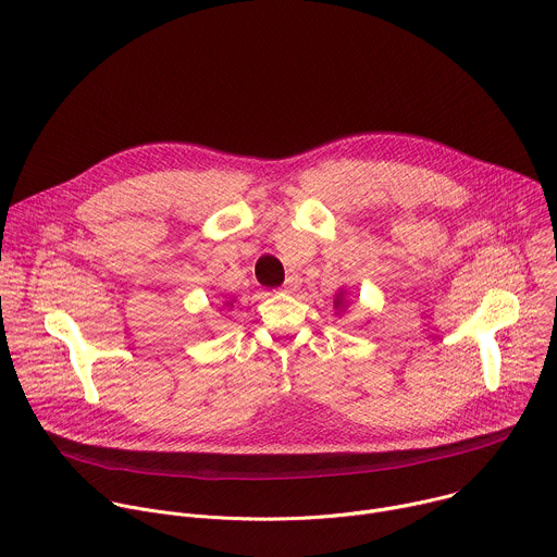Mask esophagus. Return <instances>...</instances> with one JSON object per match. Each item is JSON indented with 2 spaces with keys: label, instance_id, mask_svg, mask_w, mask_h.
Returning <instances> with one entry per match:
<instances>
[{
  "label": "esophagus",
  "instance_id": "34e87169",
  "mask_svg": "<svg viewBox=\"0 0 557 557\" xmlns=\"http://www.w3.org/2000/svg\"><path fill=\"white\" fill-rule=\"evenodd\" d=\"M299 286H301V280H299V277H297V275H288V277H286V282H284V286H282V288H284V290H286V293H295V290H297V288H299Z\"/></svg>",
  "mask_w": 557,
  "mask_h": 557
}]
</instances>
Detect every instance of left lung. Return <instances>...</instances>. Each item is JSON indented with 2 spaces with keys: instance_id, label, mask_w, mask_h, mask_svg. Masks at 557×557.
Listing matches in <instances>:
<instances>
[{
  "instance_id": "8db88e82",
  "label": "left lung",
  "mask_w": 557,
  "mask_h": 557,
  "mask_svg": "<svg viewBox=\"0 0 557 557\" xmlns=\"http://www.w3.org/2000/svg\"><path fill=\"white\" fill-rule=\"evenodd\" d=\"M342 304H344V293H339V295H337V299H335V306H337V308H339Z\"/></svg>"
}]
</instances>
